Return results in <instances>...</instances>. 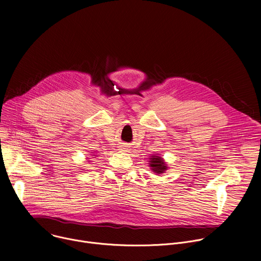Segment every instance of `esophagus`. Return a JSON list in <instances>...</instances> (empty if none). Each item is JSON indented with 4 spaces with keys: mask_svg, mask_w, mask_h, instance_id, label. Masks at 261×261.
<instances>
[{
    "mask_svg": "<svg viewBox=\"0 0 261 261\" xmlns=\"http://www.w3.org/2000/svg\"><path fill=\"white\" fill-rule=\"evenodd\" d=\"M121 148H126V147H124V145H123V147H121Z\"/></svg>",
    "mask_w": 261,
    "mask_h": 261,
    "instance_id": "1",
    "label": "esophagus"
}]
</instances>
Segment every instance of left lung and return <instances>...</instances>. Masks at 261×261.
Returning a JSON list of instances; mask_svg holds the SVG:
<instances>
[{"label": "left lung", "mask_w": 261, "mask_h": 261, "mask_svg": "<svg viewBox=\"0 0 261 261\" xmlns=\"http://www.w3.org/2000/svg\"><path fill=\"white\" fill-rule=\"evenodd\" d=\"M148 159H150V161H148L150 162L148 163V166H150L151 170L154 173H156L157 175L162 174L167 170L168 166H167L165 160L162 157H160L159 155H152L151 158H148Z\"/></svg>", "instance_id": "1"}]
</instances>
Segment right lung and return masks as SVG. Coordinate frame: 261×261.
<instances>
[{"label":"right lung","mask_w":261,"mask_h":261,"mask_svg":"<svg viewBox=\"0 0 261 261\" xmlns=\"http://www.w3.org/2000/svg\"><path fill=\"white\" fill-rule=\"evenodd\" d=\"M92 154H94V153H92ZM92 156H95V157H96V156H97V154H94V155H92ZM95 157H93V158H95Z\"/></svg>","instance_id":"add662e5"}]
</instances>
